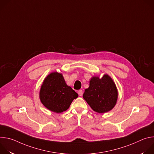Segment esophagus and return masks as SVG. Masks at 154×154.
<instances>
[{
  "instance_id": "34e87169",
  "label": "esophagus",
  "mask_w": 154,
  "mask_h": 154,
  "mask_svg": "<svg viewBox=\"0 0 154 154\" xmlns=\"http://www.w3.org/2000/svg\"><path fill=\"white\" fill-rule=\"evenodd\" d=\"M78 94L80 96H82V95H83V91L82 90H79L78 91Z\"/></svg>"
}]
</instances>
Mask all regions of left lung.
I'll return each mask as SVG.
<instances>
[{
	"instance_id": "1",
	"label": "left lung",
	"mask_w": 154,
	"mask_h": 154,
	"mask_svg": "<svg viewBox=\"0 0 154 154\" xmlns=\"http://www.w3.org/2000/svg\"><path fill=\"white\" fill-rule=\"evenodd\" d=\"M118 90L112 79L107 74L93 77L90 86L85 90L83 97L94 111L104 113L110 111L116 103Z\"/></svg>"
}]
</instances>
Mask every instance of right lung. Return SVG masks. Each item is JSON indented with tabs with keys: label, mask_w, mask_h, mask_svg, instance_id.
Masks as SVG:
<instances>
[{
	"label": "right lung",
	"mask_w": 154,
	"mask_h": 154,
	"mask_svg": "<svg viewBox=\"0 0 154 154\" xmlns=\"http://www.w3.org/2000/svg\"><path fill=\"white\" fill-rule=\"evenodd\" d=\"M78 94L66 83L62 74H49L44 80L39 91L41 103L49 110L57 113L69 108Z\"/></svg>",
	"instance_id": "obj_1"
}]
</instances>
